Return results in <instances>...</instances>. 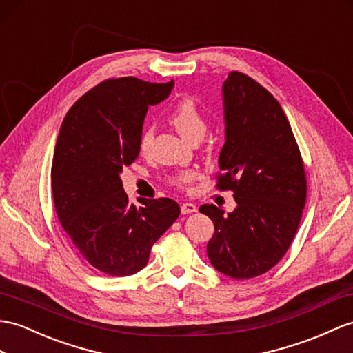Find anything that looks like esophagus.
Here are the masks:
<instances>
[{"label": "esophagus", "instance_id": "1", "mask_svg": "<svg viewBox=\"0 0 353 353\" xmlns=\"http://www.w3.org/2000/svg\"><path fill=\"white\" fill-rule=\"evenodd\" d=\"M197 211V206L192 202H185L181 205V212L183 214H192V212H196Z\"/></svg>", "mask_w": 353, "mask_h": 353}]
</instances>
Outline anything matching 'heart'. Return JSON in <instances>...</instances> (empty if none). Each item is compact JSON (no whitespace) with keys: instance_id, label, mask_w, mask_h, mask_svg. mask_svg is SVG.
I'll return each instance as SVG.
<instances>
[{"instance_id":"b5f03b06","label":"heart","mask_w":353,"mask_h":353,"mask_svg":"<svg viewBox=\"0 0 353 353\" xmlns=\"http://www.w3.org/2000/svg\"><path fill=\"white\" fill-rule=\"evenodd\" d=\"M169 119L170 123L176 127V130L181 133L185 139L188 141H201L205 136L206 130H208V123H206V118L202 114L201 108L197 106V103L192 97H184L179 101L175 103V106L169 112ZM152 139V130L147 128L143 130L139 139V148L142 151L150 147ZM196 179V172L194 170H181L178 174L170 176L172 184L178 187L188 188Z\"/></svg>"}]
</instances>
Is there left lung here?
Masks as SVG:
<instances>
[{
	"label": "left lung",
	"mask_w": 353,
	"mask_h": 353,
	"mask_svg": "<svg viewBox=\"0 0 353 353\" xmlns=\"http://www.w3.org/2000/svg\"><path fill=\"white\" fill-rule=\"evenodd\" d=\"M226 142L219 190L234 192L236 208L199 211L214 223L206 245L211 265L228 277L270 271L294 241L307 199V176L296 139L280 103L250 76L230 72L223 83Z\"/></svg>",
	"instance_id": "1"
}]
</instances>
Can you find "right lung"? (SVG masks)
I'll use <instances>...</instances> for the list:
<instances>
[{"instance_id":"right-lung-1","label":"right lung","mask_w":353,"mask_h":353,"mask_svg":"<svg viewBox=\"0 0 353 353\" xmlns=\"http://www.w3.org/2000/svg\"><path fill=\"white\" fill-rule=\"evenodd\" d=\"M172 88V81L112 77L85 92L59 128L50 174L58 220L83 259L112 277L145 268L152 244L179 216L169 197L134 206L119 178L139 156L148 106Z\"/></svg>"}]
</instances>
